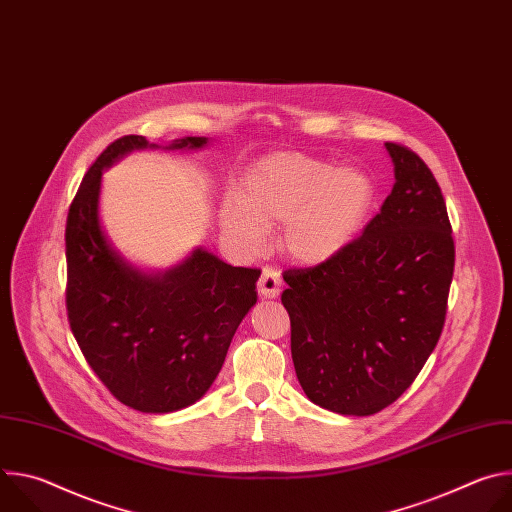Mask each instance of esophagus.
I'll use <instances>...</instances> for the list:
<instances>
[{"label": "esophagus", "mask_w": 512, "mask_h": 512, "mask_svg": "<svg viewBox=\"0 0 512 512\" xmlns=\"http://www.w3.org/2000/svg\"><path fill=\"white\" fill-rule=\"evenodd\" d=\"M259 294L263 298H277L279 291H281V279L279 273L273 267H263L259 283H257Z\"/></svg>", "instance_id": "1"}]
</instances>
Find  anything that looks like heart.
Segmentation results:
<instances>
[{"mask_svg":"<svg viewBox=\"0 0 512 512\" xmlns=\"http://www.w3.org/2000/svg\"><path fill=\"white\" fill-rule=\"evenodd\" d=\"M375 200V180L364 170L273 154L247 170L237 196L223 200L221 227L239 249L257 253L269 227L283 223L281 247L289 259L320 265L358 237Z\"/></svg>","mask_w":512,"mask_h":512,"instance_id":"1","label":"heart"}]
</instances>
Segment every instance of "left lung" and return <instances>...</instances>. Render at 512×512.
Returning a JSON list of instances; mask_svg holds the SVG:
<instances>
[{
  "instance_id": "left-lung-1",
  "label": "left lung",
  "mask_w": 512,
  "mask_h": 512,
  "mask_svg": "<svg viewBox=\"0 0 512 512\" xmlns=\"http://www.w3.org/2000/svg\"><path fill=\"white\" fill-rule=\"evenodd\" d=\"M385 148L395 184L338 257L283 271L291 358L308 399L373 415L415 381L442 336L456 247L442 188L401 143Z\"/></svg>"
}]
</instances>
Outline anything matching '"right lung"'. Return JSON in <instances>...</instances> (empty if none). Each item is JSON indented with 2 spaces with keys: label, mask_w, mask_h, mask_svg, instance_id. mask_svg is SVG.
<instances>
[{
  "label": "right lung",
  "mask_w": 512,
  "mask_h": 512,
  "mask_svg": "<svg viewBox=\"0 0 512 512\" xmlns=\"http://www.w3.org/2000/svg\"><path fill=\"white\" fill-rule=\"evenodd\" d=\"M184 137L170 150H196ZM156 148L141 135L109 143L85 174L66 218V312L87 362L111 395L141 413L196 403L221 371L231 340L257 302L259 269L233 267L196 249L166 273L131 267L99 223L103 168L131 150Z\"/></svg>",
  "instance_id": "obj_1"
}]
</instances>
